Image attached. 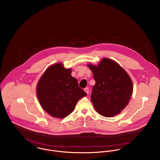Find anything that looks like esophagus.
<instances>
[{"instance_id": "34e87169", "label": "esophagus", "mask_w": 160, "mask_h": 160, "mask_svg": "<svg viewBox=\"0 0 160 160\" xmlns=\"http://www.w3.org/2000/svg\"><path fill=\"white\" fill-rule=\"evenodd\" d=\"M84 91L86 92L88 94V93H89V89H88V88H85V89H84Z\"/></svg>"}]
</instances>
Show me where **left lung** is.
I'll return each instance as SVG.
<instances>
[{
  "instance_id": "obj_1",
  "label": "left lung",
  "mask_w": 160,
  "mask_h": 160,
  "mask_svg": "<svg viewBox=\"0 0 160 160\" xmlns=\"http://www.w3.org/2000/svg\"><path fill=\"white\" fill-rule=\"evenodd\" d=\"M95 84L91 99L95 110L103 116L113 117L129 103L133 86L131 78L118 63L104 58L97 66L88 64Z\"/></svg>"
}]
</instances>
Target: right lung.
I'll return each instance as SVG.
<instances>
[{
    "instance_id": "obj_1",
    "label": "right lung",
    "mask_w": 160,
    "mask_h": 160,
    "mask_svg": "<svg viewBox=\"0 0 160 160\" xmlns=\"http://www.w3.org/2000/svg\"><path fill=\"white\" fill-rule=\"evenodd\" d=\"M71 69L61 63L49 67L40 78L36 88L42 108L50 116L63 118L71 113L78 101L87 95L78 86Z\"/></svg>"
}]
</instances>
